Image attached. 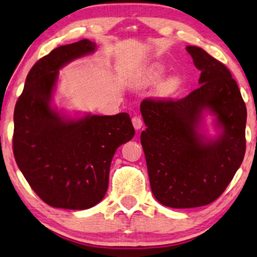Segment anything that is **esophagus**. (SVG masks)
Wrapping results in <instances>:
<instances>
[{
  "mask_svg": "<svg viewBox=\"0 0 257 257\" xmlns=\"http://www.w3.org/2000/svg\"><path fill=\"white\" fill-rule=\"evenodd\" d=\"M132 122H133L134 128H135L136 130H139L143 127V121H142V118L140 116H133Z\"/></svg>",
  "mask_w": 257,
  "mask_h": 257,
  "instance_id": "1",
  "label": "esophagus"
}]
</instances>
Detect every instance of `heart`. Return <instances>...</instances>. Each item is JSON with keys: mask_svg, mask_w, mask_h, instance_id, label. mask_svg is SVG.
Masks as SVG:
<instances>
[{"mask_svg": "<svg viewBox=\"0 0 257 257\" xmlns=\"http://www.w3.org/2000/svg\"><path fill=\"white\" fill-rule=\"evenodd\" d=\"M165 66L162 63H153L145 71V80L148 83H157L162 79L164 72H165ZM182 80L179 76H172L160 84L159 91L163 95H172L177 92L181 86Z\"/></svg>", "mask_w": 257, "mask_h": 257, "instance_id": "obj_1", "label": "heart"}]
</instances>
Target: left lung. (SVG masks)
I'll use <instances>...</instances> for the list:
<instances>
[{
    "label": "left lung",
    "mask_w": 257,
    "mask_h": 257,
    "mask_svg": "<svg viewBox=\"0 0 257 257\" xmlns=\"http://www.w3.org/2000/svg\"><path fill=\"white\" fill-rule=\"evenodd\" d=\"M201 76L187 97L147 98L141 113L147 129L141 143L151 190L168 208L188 209L216 201L242 163L247 109L238 84L223 63L196 46H187ZM216 116L217 139L198 133L202 112Z\"/></svg>",
    "instance_id": "left-lung-1"
}]
</instances>
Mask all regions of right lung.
Wrapping results in <instances>:
<instances>
[{
	"instance_id": "obj_1",
	"label": "right lung",
	"mask_w": 257,
	"mask_h": 257,
	"mask_svg": "<svg viewBox=\"0 0 257 257\" xmlns=\"http://www.w3.org/2000/svg\"><path fill=\"white\" fill-rule=\"evenodd\" d=\"M95 47L83 39L41 57L15 107V159L34 193L53 208L85 210L98 204L108 188L114 153L135 135L127 113L74 120L52 106L60 69Z\"/></svg>"
}]
</instances>
